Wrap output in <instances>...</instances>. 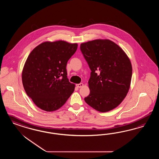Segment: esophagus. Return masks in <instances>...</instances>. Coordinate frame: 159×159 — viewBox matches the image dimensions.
I'll list each match as a JSON object with an SVG mask.
<instances>
[{"instance_id":"1","label":"esophagus","mask_w":159,"mask_h":159,"mask_svg":"<svg viewBox=\"0 0 159 159\" xmlns=\"http://www.w3.org/2000/svg\"><path fill=\"white\" fill-rule=\"evenodd\" d=\"M83 86V83H79V84H76V87L77 88H80L82 87Z\"/></svg>"}]
</instances>
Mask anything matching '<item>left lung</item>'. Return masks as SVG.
<instances>
[{
  "label": "left lung",
  "instance_id": "8db88e82",
  "mask_svg": "<svg viewBox=\"0 0 159 159\" xmlns=\"http://www.w3.org/2000/svg\"><path fill=\"white\" fill-rule=\"evenodd\" d=\"M82 54L91 70L88 105L105 112L119 106L130 87L132 67L125 52L109 39L80 44Z\"/></svg>",
  "mask_w": 159,
  "mask_h": 159
}]
</instances>
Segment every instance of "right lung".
I'll use <instances>...</instances> for the list:
<instances>
[{
    "mask_svg": "<svg viewBox=\"0 0 159 159\" xmlns=\"http://www.w3.org/2000/svg\"><path fill=\"white\" fill-rule=\"evenodd\" d=\"M77 43L64 41L44 42L31 52L24 64L22 82L34 104L44 111H55L65 104L75 90L67 77L66 65Z\"/></svg>",
    "mask_w": 159,
    "mask_h": 159,
    "instance_id": "add662e5",
    "label": "right lung"
}]
</instances>
